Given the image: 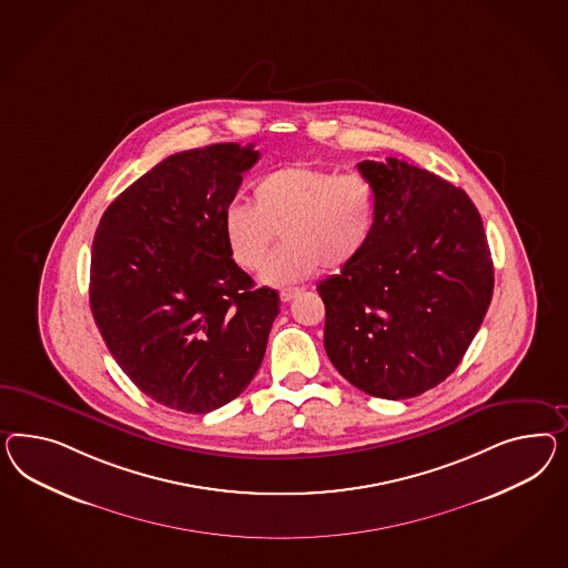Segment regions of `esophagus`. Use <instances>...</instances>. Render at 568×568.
Returning <instances> with one entry per match:
<instances>
[{
	"label": "esophagus",
	"instance_id": "esophagus-1",
	"mask_svg": "<svg viewBox=\"0 0 568 568\" xmlns=\"http://www.w3.org/2000/svg\"><path fill=\"white\" fill-rule=\"evenodd\" d=\"M302 293V287H283L278 295H281V302H292L295 295Z\"/></svg>",
	"mask_w": 568,
	"mask_h": 568
}]
</instances>
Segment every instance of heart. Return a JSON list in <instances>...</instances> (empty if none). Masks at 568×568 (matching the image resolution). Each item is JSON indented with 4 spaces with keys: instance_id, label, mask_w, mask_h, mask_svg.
I'll return each instance as SVG.
<instances>
[{
    "instance_id": "heart-1",
    "label": "heart",
    "mask_w": 568,
    "mask_h": 568,
    "mask_svg": "<svg viewBox=\"0 0 568 568\" xmlns=\"http://www.w3.org/2000/svg\"><path fill=\"white\" fill-rule=\"evenodd\" d=\"M374 225L376 192L366 178L312 165L266 173L254 185V204L233 202L223 215L231 258L245 271L261 266L281 231L285 244L258 276L276 287L304 281L323 266H349L369 244Z\"/></svg>"
}]
</instances>
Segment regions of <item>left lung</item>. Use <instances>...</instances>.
<instances>
[{
	"label": "left lung",
	"mask_w": 568,
	"mask_h": 568,
	"mask_svg": "<svg viewBox=\"0 0 568 568\" xmlns=\"http://www.w3.org/2000/svg\"><path fill=\"white\" fill-rule=\"evenodd\" d=\"M376 192L369 244L318 283L324 349L381 399H409L459 366L490 306L494 266L471 199L399 159L357 165Z\"/></svg>",
	"instance_id": "obj_1"
}]
</instances>
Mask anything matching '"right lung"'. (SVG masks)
I'll return each mask as SVG.
<instances>
[{
  "label": "right lung",
  "instance_id": "1",
  "mask_svg": "<svg viewBox=\"0 0 568 568\" xmlns=\"http://www.w3.org/2000/svg\"><path fill=\"white\" fill-rule=\"evenodd\" d=\"M254 144L171 154L101 216L92 240V318L128 378L151 399L209 414L261 368L278 293L254 287L223 231Z\"/></svg>",
  "mask_w": 568,
  "mask_h": 568
}]
</instances>
